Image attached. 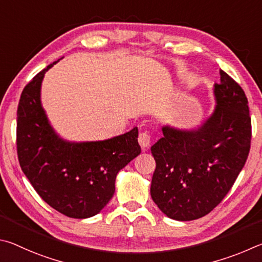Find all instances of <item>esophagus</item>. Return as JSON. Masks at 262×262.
<instances>
[{"label": "esophagus", "mask_w": 262, "mask_h": 262, "mask_svg": "<svg viewBox=\"0 0 262 262\" xmlns=\"http://www.w3.org/2000/svg\"><path fill=\"white\" fill-rule=\"evenodd\" d=\"M138 143L140 145V147L143 149L148 147V146L150 145V136L148 132H141V134H139Z\"/></svg>", "instance_id": "1"}]
</instances>
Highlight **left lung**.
<instances>
[{
  "label": "left lung",
  "mask_w": 262,
  "mask_h": 262,
  "mask_svg": "<svg viewBox=\"0 0 262 262\" xmlns=\"http://www.w3.org/2000/svg\"><path fill=\"white\" fill-rule=\"evenodd\" d=\"M216 107L196 130L163 126L150 150L157 162L150 195L168 217L192 221L221 203L236 182L251 147L249 101L238 82L220 71Z\"/></svg>",
  "instance_id": "8db88e82"
}]
</instances>
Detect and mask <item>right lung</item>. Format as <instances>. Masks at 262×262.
Returning <instances> with one entry per match:
<instances>
[{
    "label": "right lung",
    "mask_w": 262,
    "mask_h": 262,
    "mask_svg": "<svg viewBox=\"0 0 262 262\" xmlns=\"http://www.w3.org/2000/svg\"><path fill=\"white\" fill-rule=\"evenodd\" d=\"M58 61L40 71L21 92L17 154L23 172L50 207L69 217L87 219L109 203L118 171L140 154L138 127L102 141L59 138L40 101L45 73Z\"/></svg>",
    "instance_id": "right-lung-1"
}]
</instances>
